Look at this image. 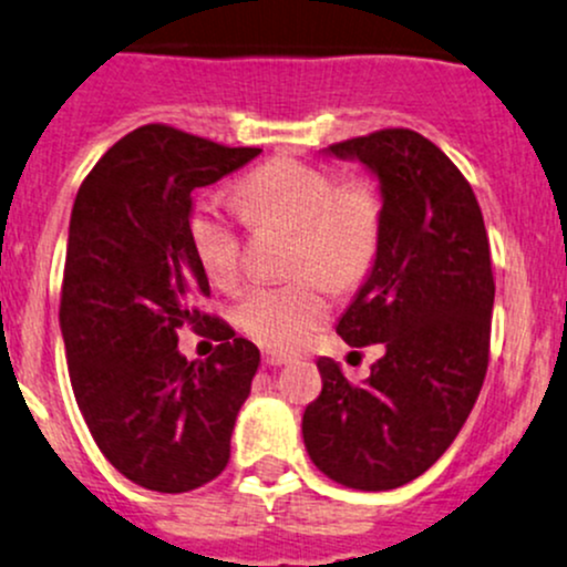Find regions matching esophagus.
Returning <instances> with one entry per match:
<instances>
[{"instance_id": "esophagus-1", "label": "esophagus", "mask_w": 567, "mask_h": 567, "mask_svg": "<svg viewBox=\"0 0 567 567\" xmlns=\"http://www.w3.org/2000/svg\"><path fill=\"white\" fill-rule=\"evenodd\" d=\"M261 362H265L267 368H281V364H289L291 359L286 354H278V351H265V354H261Z\"/></svg>"}]
</instances>
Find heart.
<instances>
[{"mask_svg": "<svg viewBox=\"0 0 567 567\" xmlns=\"http://www.w3.org/2000/svg\"><path fill=\"white\" fill-rule=\"evenodd\" d=\"M248 221L295 229L286 284L251 286L235 302L233 319L267 349L295 351L330 316L332 289L362 284L375 265L383 235V197L370 178L338 181L330 169L302 159H272L240 181ZM188 237L205 276L233 286L240 276L243 240L237 221L218 203L194 205Z\"/></svg>", "mask_w": 567, "mask_h": 567, "instance_id": "heart-1", "label": "heart"}]
</instances>
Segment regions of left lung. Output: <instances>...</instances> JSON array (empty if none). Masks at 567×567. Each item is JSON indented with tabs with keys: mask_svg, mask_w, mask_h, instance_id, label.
<instances>
[{
	"mask_svg": "<svg viewBox=\"0 0 567 567\" xmlns=\"http://www.w3.org/2000/svg\"><path fill=\"white\" fill-rule=\"evenodd\" d=\"M381 181L379 257L338 324L354 349L383 346L370 379L351 383L321 357L324 386L302 437L324 476L362 492L398 489L437 462L473 411L489 364V237L456 164L413 130L332 143Z\"/></svg>",
	"mask_w": 567,
	"mask_h": 567,
	"instance_id": "obj_1",
	"label": "left lung"
}]
</instances>
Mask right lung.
I'll use <instances>...</instances> for the list:
<instances>
[{
	"instance_id": "right-lung-1",
	"label": "right lung",
	"mask_w": 567,
	"mask_h": 567,
	"mask_svg": "<svg viewBox=\"0 0 567 567\" xmlns=\"http://www.w3.org/2000/svg\"><path fill=\"white\" fill-rule=\"evenodd\" d=\"M259 154L145 124L107 148L78 188L59 306L66 368L100 452L145 489H197L229 462L259 349L197 308L210 284L188 216L194 188ZM181 326L219 340L205 363L177 351Z\"/></svg>"
}]
</instances>
